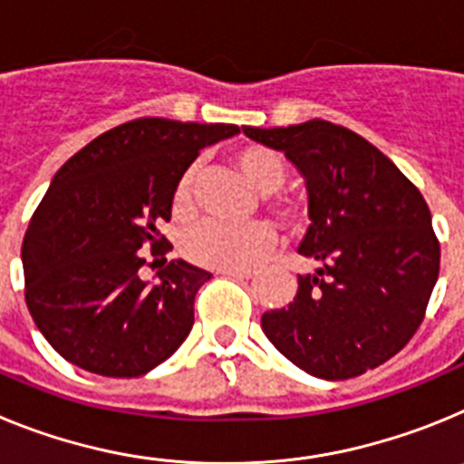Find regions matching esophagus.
<instances>
[{
	"instance_id": "1",
	"label": "esophagus",
	"mask_w": 464,
	"mask_h": 464,
	"mask_svg": "<svg viewBox=\"0 0 464 464\" xmlns=\"http://www.w3.org/2000/svg\"><path fill=\"white\" fill-rule=\"evenodd\" d=\"M218 274H223V276H229V278H253L256 276V272H253V269H218Z\"/></svg>"
}]
</instances>
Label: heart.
Returning <instances> with one entry per match:
<instances>
[{"mask_svg": "<svg viewBox=\"0 0 464 464\" xmlns=\"http://www.w3.org/2000/svg\"><path fill=\"white\" fill-rule=\"evenodd\" d=\"M235 165L246 181L257 192H265V202L269 204L278 218L290 227H299L306 218L304 204L293 197L274 195V190L285 181V165L274 150L262 146H246L235 155ZM195 167H188L176 183L174 213L179 218H188L197 208L195 202ZM276 229L265 220L246 225H225L218 220H204L195 225L183 239V253L195 265L208 269H244L253 267L276 246Z\"/></svg>", "mask_w": 464, "mask_h": 464, "instance_id": "obj_1", "label": "heart"}]
</instances>
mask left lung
Returning <instances> with one entry per match:
<instances>
[{"label":"left lung","instance_id":"left-lung-1","mask_svg":"<svg viewBox=\"0 0 464 464\" xmlns=\"http://www.w3.org/2000/svg\"><path fill=\"white\" fill-rule=\"evenodd\" d=\"M241 130L304 176L311 225L299 253L321 262L299 276L288 306L262 315V330L318 379L374 370L416 334L440 276L423 195L376 146L334 122Z\"/></svg>","mask_w":464,"mask_h":464}]
</instances>
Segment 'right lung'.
<instances>
[{"instance_id":"right-lung-1","label":"right lung","mask_w":464,"mask_h":464,"mask_svg":"<svg viewBox=\"0 0 464 464\" xmlns=\"http://www.w3.org/2000/svg\"><path fill=\"white\" fill-rule=\"evenodd\" d=\"M237 125L137 118L81 149L53 176L24 232V302L57 353L85 372L143 376L186 342L211 274L171 260L150 286L146 250L167 261L174 190L204 146Z\"/></svg>"}]
</instances>
